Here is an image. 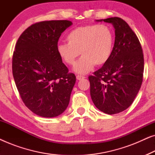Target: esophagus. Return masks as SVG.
I'll return each instance as SVG.
<instances>
[{
	"instance_id": "obj_1",
	"label": "esophagus",
	"mask_w": 155,
	"mask_h": 155,
	"mask_svg": "<svg viewBox=\"0 0 155 155\" xmlns=\"http://www.w3.org/2000/svg\"><path fill=\"white\" fill-rule=\"evenodd\" d=\"M76 78H77V80H82V79H84V78H85L84 77V76H82V75H77L76 76Z\"/></svg>"
}]
</instances>
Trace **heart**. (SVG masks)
I'll return each instance as SVG.
<instances>
[{
	"label": "heart",
	"mask_w": 155,
	"mask_h": 155,
	"mask_svg": "<svg viewBox=\"0 0 155 155\" xmlns=\"http://www.w3.org/2000/svg\"><path fill=\"white\" fill-rule=\"evenodd\" d=\"M67 43L57 46V53L68 65H73L76 59L81 58L74 66L78 74H86L94 65H104L112 54L114 43L111 29L105 25H90L78 27L67 35Z\"/></svg>",
	"instance_id": "heart-1"
}]
</instances>
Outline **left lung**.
<instances>
[{"mask_svg":"<svg viewBox=\"0 0 155 155\" xmlns=\"http://www.w3.org/2000/svg\"><path fill=\"white\" fill-rule=\"evenodd\" d=\"M97 21L112 24L116 37L109 60L89 76L90 95L97 109L111 115L134 101L143 82L144 57L138 38L124 20L114 17Z\"/></svg>","mask_w":155,"mask_h":155,"instance_id":"left-lung-1","label":"left lung"}]
</instances>
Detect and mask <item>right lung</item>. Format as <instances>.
I'll use <instances>...</instances> for the list:
<instances>
[{
  "label": "right lung",
  "mask_w": 155,
  "mask_h": 155,
  "mask_svg": "<svg viewBox=\"0 0 155 155\" xmlns=\"http://www.w3.org/2000/svg\"><path fill=\"white\" fill-rule=\"evenodd\" d=\"M69 20L43 21L23 31L12 56V75L23 102L41 117L58 116L67 109L76 78L57 53Z\"/></svg>",
  "instance_id": "obj_1"
}]
</instances>
